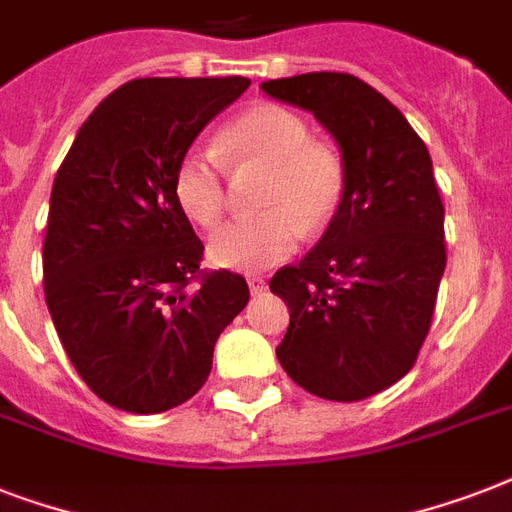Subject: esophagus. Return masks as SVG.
Listing matches in <instances>:
<instances>
[{"label":"esophagus","instance_id":"1","mask_svg":"<svg viewBox=\"0 0 512 512\" xmlns=\"http://www.w3.org/2000/svg\"><path fill=\"white\" fill-rule=\"evenodd\" d=\"M247 284H249V292H252V295H263L265 292V279L263 276H257V273H249Z\"/></svg>","mask_w":512,"mask_h":512}]
</instances>
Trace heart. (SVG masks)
Wrapping results in <instances>:
<instances>
[{
    "label": "heart",
    "mask_w": 512,
    "mask_h": 512,
    "mask_svg": "<svg viewBox=\"0 0 512 512\" xmlns=\"http://www.w3.org/2000/svg\"><path fill=\"white\" fill-rule=\"evenodd\" d=\"M220 151L233 167H263L257 217L233 220L207 241L209 260L228 271H263L287 260L303 231L329 223L342 196V167L337 156L311 143L308 124L289 108L255 106L220 135ZM172 191L193 223L215 225L225 209V170L212 151L191 148L180 156Z\"/></svg>",
    "instance_id": "1"
}]
</instances>
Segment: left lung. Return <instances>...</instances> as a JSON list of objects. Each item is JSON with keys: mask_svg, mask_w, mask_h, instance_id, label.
<instances>
[{"mask_svg": "<svg viewBox=\"0 0 512 512\" xmlns=\"http://www.w3.org/2000/svg\"><path fill=\"white\" fill-rule=\"evenodd\" d=\"M260 90L316 116L342 159L332 223L271 279L289 308L276 356L313 396L361 401L401 380L428 337L446 268L433 162L406 116L358 76L319 71Z\"/></svg>", "mask_w": 512, "mask_h": 512, "instance_id": "8db88e82", "label": "left lung"}]
</instances>
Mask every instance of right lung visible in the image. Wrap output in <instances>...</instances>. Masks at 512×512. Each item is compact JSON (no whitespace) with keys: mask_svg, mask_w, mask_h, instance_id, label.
<instances>
[{"mask_svg":"<svg viewBox=\"0 0 512 512\" xmlns=\"http://www.w3.org/2000/svg\"><path fill=\"white\" fill-rule=\"evenodd\" d=\"M249 87L132 79L79 127L50 193L44 300L71 364L106 404L159 414L196 393L249 303L244 276H199L204 244L172 191L180 156Z\"/></svg>","mask_w":512,"mask_h":512,"instance_id":"add662e5","label":"right lung"}]
</instances>
